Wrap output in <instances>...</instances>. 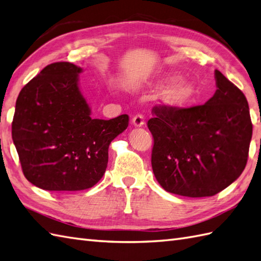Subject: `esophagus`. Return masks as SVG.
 I'll return each mask as SVG.
<instances>
[{"label":"esophagus","mask_w":261,"mask_h":261,"mask_svg":"<svg viewBox=\"0 0 261 261\" xmlns=\"http://www.w3.org/2000/svg\"><path fill=\"white\" fill-rule=\"evenodd\" d=\"M133 125L135 127H142L144 125V115L142 114H136L132 119Z\"/></svg>","instance_id":"1"}]
</instances>
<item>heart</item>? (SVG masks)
Returning a JSON list of instances; mask_svg holds the SVG:
<instances>
[{
    "label": "heart",
    "instance_id": "1",
    "mask_svg": "<svg viewBox=\"0 0 261 261\" xmlns=\"http://www.w3.org/2000/svg\"><path fill=\"white\" fill-rule=\"evenodd\" d=\"M194 96V87L188 83H178L166 90L165 101L171 105H183L192 99Z\"/></svg>",
    "mask_w": 261,
    "mask_h": 261
}]
</instances>
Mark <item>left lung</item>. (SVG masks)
<instances>
[{
	"instance_id": "1",
	"label": "left lung",
	"mask_w": 261,
	"mask_h": 261,
	"mask_svg": "<svg viewBox=\"0 0 261 261\" xmlns=\"http://www.w3.org/2000/svg\"><path fill=\"white\" fill-rule=\"evenodd\" d=\"M204 105L155 106L147 121L154 138L152 169L161 187L190 198L221 192L245 170L252 124L248 101L219 70Z\"/></svg>"
}]
</instances>
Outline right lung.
Masks as SVG:
<instances>
[{
    "label": "right lung",
    "instance_id": "right-lung-1",
    "mask_svg": "<svg viewBox=\"0 0 261 261\" xmlns=\"http://www.w3.org/2000/svg\"><path fill=\"white\" fill-rule=\"evenodd\" d=\"M83 69L70 62L43 68L15 103L12 138L23 174L47 191H82L102 177L108 147L128 126V115L91 118L78 86Z\"/></svg>",
    "mask_w": 261,
    "mask_h": 261
}]
</instances>
